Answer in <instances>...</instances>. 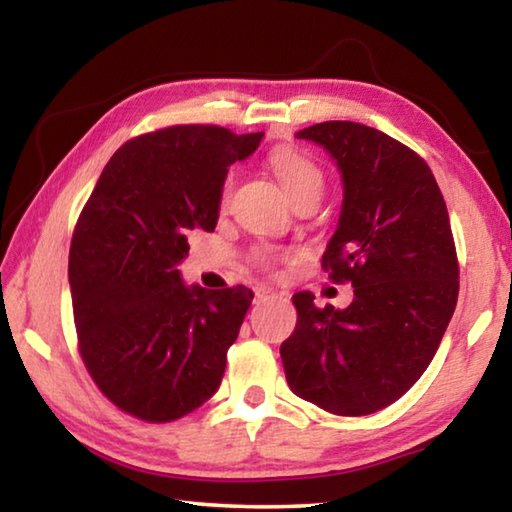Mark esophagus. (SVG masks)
Segmentation results:
<instances>
[{"label":"esophagus","mask_w":512,"mask_h":512,"mask_svg":"<svg viewBox=\"0 0 512 512\" xmlns=\"http://www.w3.org/2000/svg\"><path fill=\"white\" fill-rule=\"evenodd\" d=\"M277 291L273 287H266V284H259L255 287V302H264L268 298H275Z\"/></svg>","instance_id":"34e87169"}]
</instances>
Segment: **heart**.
Returning a JSON list of instances; mask_svg holds the SVG:
<instances>
[{
	"label": "heart",
	"instance_id": "heart-1",
	"mask_svg": "<svg viewBox=\"0 0 512 512\" xmlns=\"http://www.w3.org/2000/svg\"><path fill=\"white\" fill-rule=\"evenodd\" d=\"M268 164H271L277 183L282 185V189L287 192L291 201L305 192H320V189H323V173L318 171L314 162L298 151L277 149L271 153ZM230 187H232V178H225L223 189H221V205L228 203Z\"/></svg>",
	"mask_w": 512,
	"mask_h": 512
}]
</instances>
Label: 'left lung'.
Instances as JSON below:
<instances>
[{"mask_svg": "<svg viewBox=\"0 0 512 512\" xmlns=\"http://www.w3.org/2000/svg\"><path fill=\"white\" fill-rule=\"evenodd\" d=\"M341 171L339 223L323 255L350 282L345 309L298 291V323L280 357L289 388L336 415H368L409 391L436 354L458 298V262L445 198L418 153L357 121L296 133Z\"/></svg>", "mask_w": 512, "mask_h": 512, "instance_id": "left-lung-1", "label": "left lung"}]
</instances>
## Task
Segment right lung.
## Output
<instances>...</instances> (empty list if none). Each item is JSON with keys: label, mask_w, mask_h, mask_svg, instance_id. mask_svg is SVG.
Instances as JSON below:
<instances>
[{"label": "right lung", "mask_w": 512, "mask_h": 512, "mask_svg": "<svg viewBox=\"0 0 512 512\" xmlns=\"http://www.w3.org/2000/svg\"><path fill=\"white\" fill-rule=\"evenodd\" d=\"M264 133L169 126L112 155L76 223L69 291L81 357L101 393L146 422H171L219 391L253 291L185 284L194 230H214L232 162Z\"/></svg>", "instance_id": "add662e5"}]
</instances>
